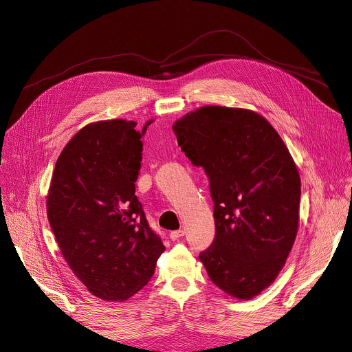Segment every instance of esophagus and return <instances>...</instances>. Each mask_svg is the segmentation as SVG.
Returning <instances> with one entry per match:
<instances>
[{
  "label": "esophagus",
  "instance_id": "obj_1",
  "mask_svg": "<svg viewBox=\"0 0 352 352\" xmlns=\"http://www.w3.org/2000/svg\"><path fill=\"white\" fill-rule=\"evenodd\" d=\"M184 235V231L183 230H177V231H172L170 232V239H173V241H176V239H179V238H182Z\"/></svg>",
  "mask_w": 352,
  "mask_h": 352
}]
</instances>
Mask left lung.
Wrapping results in <instances>:
<instances>
[{
    "label": "left lung",
    "mask_w": 352,
    "mask_h": 352,
    "mask_svg": "<svg viewBox=\"0 0 352 352\" xmlns=\"http://www.w3.org/2000/svg\"><path fill=\"white\" fill-rule=\"evenodd\" d=\"M173 131L210 180L215 236L199 258L215 286L250 300L274 283L294 244L300 176L293 157L275 128L244 108L206 105Z\"/></svg>",
    "instance_id": "1"
}]
</instances>
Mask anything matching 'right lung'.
Segmentation results:
<instances>
[{"label": "right lung", "mask_w": 352, "mask_h": 352, "mask_svg": "<svg viewBox=\"0 0 352 352\" xmlns=\"http://www.w3.org/2000/svg\"><path fill=\"white\" fill-rule=\"evenodd\" d=\"M137 122L97 121L58 157L46 210L63 258L90 293L122 302L155 274L165 245L135 196L142 160Z\"/></svg>", "instance_id": "right-lung-1"}]
</instances>
